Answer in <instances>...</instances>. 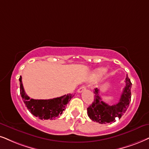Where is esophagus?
<instances>
[{"label":"esophagus","mask_w":149,"mask_h":149,"mask_svg":"<svg viewBox=\"0 0 149 149\" xmlns=\"http://www.w3.org/2000/svg\"><path fill=\"white\" fill-rule=\"evenodd\" d=\"M85 90H86V87H85V86L82 85V86H81L80 87L78 88V93H82V91H85Z\"/></svg>","instance_id":"esophagus-1"}]
</instances>
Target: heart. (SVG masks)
<instances>
[{
    "label": "heart",
    "mask_w": 149,
    "mask_h": 149,
    "mask_svg": "<svg viewBox=\"0 0 149 149\" xmlns=\"http://www.w3.org/2000/svg\"><path fill=\"white\" fill-rule=\"evenodd\" d=\"M105 69L104 68H99L97 69L96 70L94 71V73L91 75V76L89 78V80L90 81H93L95 80H96L99 78L101 75H102L103 73L105 72Z\"/></svg>",
    "instance_id": "1"
}]
</instances>
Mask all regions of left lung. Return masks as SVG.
I'll return each instance as SVG.
<instances>
[{
	"label": "left lung",
	"mask_w": 149,
	"mask_h": 149,
	"mask_svg": "<svg viewBox=\"0 0 149 149\" xmlns=\"http://www.w3.org/2000/svg\"><path fill=\"white\" fill-rule=\"evenodd\" d=\"M126 85L118 103L109 105L102 101L99 95V90L95 88L94 100L87 108V114L90 119L100 124H107L116 122V118L120 119L127 110L131 98V88L132 86L129 77L126 78Z\"/></svg>",
	"instance_id": "8db88e82"
}]
</instances>
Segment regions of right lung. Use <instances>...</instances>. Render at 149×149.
<instances>
[{"instance_id":"obj_1","label":"right lung","mask_w":149,"mask_h":149,"mask_svg":"<svg viewBox=\"0 0 149 149\" xmlns=\"http://www.w3.org/2000/svg\"><path fill=\"white\" fill-rule=\"evenodd\" d=\"M20 93L22 100L29 112L40 120H54L63 113L73 94H67L63 96L49 100H34L30 98L24 91L22 83V77L19 78Z\"/></svg>"}]
</instances>
